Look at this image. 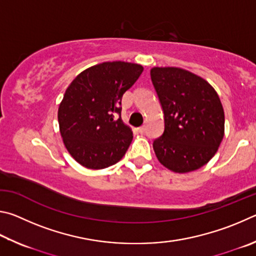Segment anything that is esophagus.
Here are the masks:
<instances>
[{
	"mask_svg": "<svg viewBox=\"0 0 256 256\" xmlns=\"http://www.w3.org/2000/svg\"><path fill=\"white\" fill-rule=\"evenodd\" d=\"M145 130H146L145 126H142V127H140V128H138V132H140V134H144V132H145Z\"/></svg>",
	"mask_w": 256,
	"mask_h": 256,
	"instance_id": "1",
	"label": "esophagus"
}]
</instances>
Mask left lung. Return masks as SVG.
Listing matches in <instances>:
<instances>
[{
  "label": "left lung",
  "mask_w": 256,
  "mask_h": 256,
  "mask_svg": "<svg viewBox=\"0 0 256 256\" xmlns=\"http://www.w3.org/2000/svg\"><path fill=\"white\" fill-rule=\"evenodd\" d=\"M150 78L164 114V132L153 147L165 168L188 173L217 153L225 132V114L207 80L178 67H154Z\"/></svg>",
  "instance_id": "1"
}]
</instances>
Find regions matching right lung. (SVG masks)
<instances>
[{
	"instance_id": "obj_1",
	"label": "right lung",
	"mask_w": 256,
	"mask_h": 256,
	"mask_svg": "<svg viewBox=\"0 0 256 256\" xmlns=\"http://www.w3.org/2000/svg\"><path fill=\"white\" fill-rule=\"evenodd\" d=\"M142 70L132 62H106L83 70L70 84L58 108V122L76 162L101 170L124 158L132 132L121 120V98Z\"/></svg>"
}]
</instances>
